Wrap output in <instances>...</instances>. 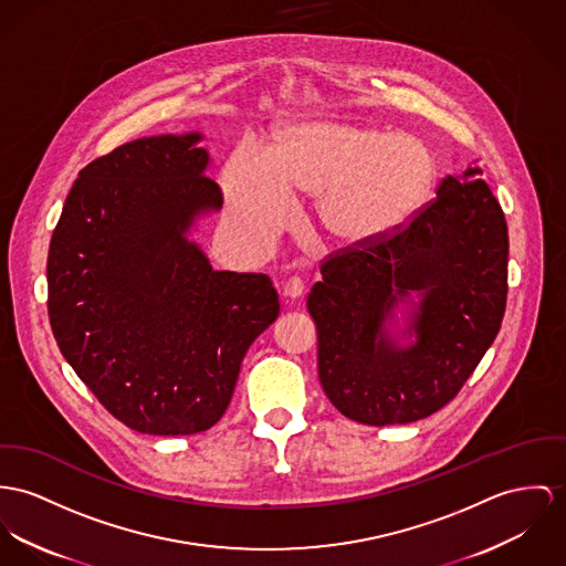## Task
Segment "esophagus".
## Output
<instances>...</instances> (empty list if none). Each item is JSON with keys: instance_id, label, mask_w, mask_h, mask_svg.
Here are the masks:
<instances>
[{"instance_id": "esophagus-1", "label": "esophagus", "mask_w": 566, "mask_h": 566, "mask_svg": "<svg viewBox=\"0 0 566 566\" xmlns=\"http://www.w3.org/2000/svg\"><path fill=\"white\" fill-rule=\"evenodd\" d=\"M305 284L304 280L300 275H291L286 282H284V295L291 297V300H300L304 295Z\"/></svg>"}]
</instances>
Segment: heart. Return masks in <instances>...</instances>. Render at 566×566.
Segmentation results:
<instances>
[{
  "label": "heart",
  "mask_w": 566,
  "mask_h": 566,
  "mask_svg": "<svg viewBox=\"0 0 566 566\" xmlns=\"http://www.w3.org/2000/svg\"><path fill=\"white\" fill-rule=\"evenodd\" d=\"M433 180V155L411 133L304 118L280 130L269 157L234 150L223 172L226 216L243 248L261 250L291 218L289 191H300L318 196L316 213L334 241L366 245L411 218Z\"/></svg>",
  "instance_id": "b5f03b06"
}]
</instances>
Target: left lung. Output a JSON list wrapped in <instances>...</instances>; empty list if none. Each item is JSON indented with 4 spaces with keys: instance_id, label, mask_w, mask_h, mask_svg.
I'll return each instance as SVG.
<instances>
[{
    "instance_id": "left-lung-1",
    "label": "left lung",
    "mask_w": 566,
    "mask_h": 566,
    "mask_svg": "<svg viewBox=\"0 0 566 566\" xmlns=\"http://www.w3.org/2000/svg\"><path fill=\"white\" fill-rule=\"evenodd\" d=\"M480 175L446 176L437 198L390 234L321 262L307 295L318 379L332 405L368 427L409 424L448 405L493 345L509 295V228ZM418 290L417 343L385 329L392 305Z\"/></svg>"
}]
</instances>
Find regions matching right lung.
<instances>
[{
  "label": "right lung",
  "instance_id": "add662e5",
  "mask_svg": "<svg viewBox=\"0 0 566 566\" xmlns=\"http://www.w3.org/2000/svg\"><path fill=\"white\" fill-rule=\"evenodd\" d=\"M196 142L139 137L90 161L49 245L57 347L98 402L146 436L211 429L243 355L280 314L269 275L213 271L185 237L223 205Z\"/></svg>",
  "mask_w": 566,
  "mask_h": 566
}]
</instances>
